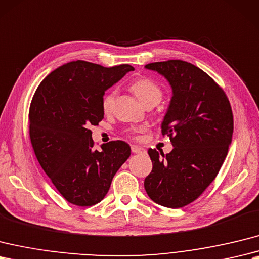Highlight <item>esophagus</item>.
<instances>
[{"mask_svg": "<svg viewBox=\"0 0 259 259\" xmlns=\"http://www.w3.org/2000/svg\"><path fill=\"white\" fill-rule=\"evenodd\" d=\"M131 150H132V152L136 153V154H146L147 153L146 149L141 148V147H138V146H132Z\"/></svg>", "mask_w": 259, "mask_h": 259, "instance_id": "34e87169", "label": "esophagus"}]
</instances>
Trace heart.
<instances>
[{
  "label": "heart",
  "mask_w": 259,
  "mask_h": 259,
  "mask_svg": "<svg viewBox=\"0 0 259 259\" xmlns=\"http://www.w3.org/2000/svg\"><path fill=\"white\" fill-rule=\"evenodd\" d=\"M131 90L137 96L144 106L147 105H157L162 98V89L155 83L154 81L147 79V78H141L135 82L131 83ZM117 96L116 90H112L105 95L104 99H102V109L105 112H110L112 109L113 102H115ZM143 128L135 129L132 132L142 131Z\"/></svg>",
  "instance_id": "heart-1"
}]
</instances>
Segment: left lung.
<instances>
[{
	"label": "left lung",
	"instance_id": "1",
	"mask_svg": "<svg viewBox=\"0 0 259 259\" xmlns=\"http://www.w3.org/2000/svg\"><path fill=\"white\" fill-rule=\"evenodd\" d=\"M144 68L157 71L171 86L161 129L173 146L165 155L149 149L152 171L144 189L162 206L183 207L203 193L223 164L233 137L232 108L223 89L188 62L173 59Z\"/></svg>",
	"mask_w": 259,
	"mask_h": 259
}]
</instances>
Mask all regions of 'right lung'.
<instances>
[{
    "label": "right lung",
    "instance_id": "1",
    "mask_svg": "<svg viewBox=\"0 0 259 259\" xmlns=\"http://www.w3.org/2000/svg\"><path fill=\"white\" fill-rule=\"evenodd\" d=\"M135 68H107L75 61L40 82L29 108V137L36 158L53 184L69 203L92 206L109 191L117 171L130 157L124 141L94 148L90 124L104 118L105 92Z\"/></svg>",
    "mask_w": 259,
    "mask_h": 259
}]
</instances>
